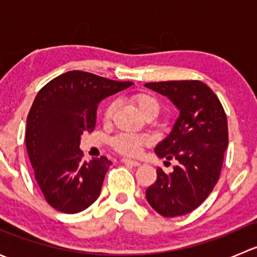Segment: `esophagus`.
<instances>
[{
  "mask_svg": "<svg viewBox=\"0 0 257 257\" xmlns=\"http://www.w3.org/2000/svg\"><path fill=\"white\" fill-rule=\"evenodd\" d=\"M121 163H125V164H131V165H134V167H139L141 165V162H137V160H132V159H121L120 160Z\"/></svg>",
  "mask_w": 257,
  "mask_h": 257,
  "instance_id": "obj_1",
  "label": "esophagus"
}]
</instances>
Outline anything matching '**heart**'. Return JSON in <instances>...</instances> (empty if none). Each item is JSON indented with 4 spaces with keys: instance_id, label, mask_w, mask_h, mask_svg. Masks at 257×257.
Wrapping results in <instances>:
<instances>
[{
    "instance_id": "heart-1",
    "label": "heart",
    "mask_w": 257,
    "mask_h": 257,
    "mask_svg": "<svg viewBox=\"0 0 257 257\" xmlns=\"http://www.w3.org/2000/svg\"><path fill=\"white\" fill-rule=\"evenodd\" d=\"M132 100L137 104L142 114L147 118L158 115L160 110V104L157 98L153 94L147 92H139L132 95ZM114 109H115V103H108L105 107L104 113H103V120L105 123L112 119ZM149 138L142 134H132V133H119L115 137H113L110 141V145L116 153L126 157H137L142 152L144 147L149 144Z\"/></svg>"
}]
</instances>
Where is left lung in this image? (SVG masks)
<instances>
[{"mask_svg": "<svg viewBox=\"0 0 257 257\" xmlns=\"http://www.w3.org/2000/svg\"><path fill=\"white\" fill-rule=\"evenodd\" d=\"M180 110L172 133L155 148L160 158L177 159L172 173L158 168L145 191L148 203L165 217L191 212L205 201L220 179L229 144L227 118L211 88L201 80L145 83Z\"/></svg>", "mask_w": 257, "mask_h": 257, "instance_id": "1", "label": "left lung"}]
</instances>
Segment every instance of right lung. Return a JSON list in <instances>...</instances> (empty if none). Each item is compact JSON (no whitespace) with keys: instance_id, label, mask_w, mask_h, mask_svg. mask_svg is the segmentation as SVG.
Wrapping results in <instances>:
<instances>
[{"instance_id":"obj_1","label":"right lung","mask_w":257,"mask_h":257,"mask_svg":"<svg viewBox=\"0 0 257 257\" xmlns=\"http://www.w3.org/2000/svg\"><path fill=\"white\" fill-rule=\"evenodd\" d=\"M132 84L71 71L37 93L27 116L26 147L38 186L53 209L76 214L98 199L112 162L107 157L84 162L80 136L94 131L100 100Z\"/></svg>"}]
</instances>
